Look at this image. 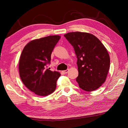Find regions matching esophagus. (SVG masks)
<instances>
[{
	"label": "esophagus",
	"mask_w": 128,
	"mask_h": 128,
	"mask_svg": "<svg viewBox=\"0 0 128 128\" xmlns=\"http://www.w3.org/2000/svg\"><path fill=\"white\" fill-rule=\"evenodd\" d=\"M68 71H69V69H66V70H63V71H62V72L65 73V74H66V73L68 72Z\"/></svg>",
	"instance_id": "34e87169"
}]
</instances>
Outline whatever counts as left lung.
<instances>
[{"instance_id":"1","label":"left lung","mask_w":128,"mask_h":128,"mask_svg":"<svg viewBox=\"0 0 128 128\" xmlns=\"http://www.w3.org/2000/svg\"><path fill=\"white\" fill-rule=\"evenodd\" d=\"M77 56L78 76L76 81L82 90L92 92L105 82L110 66L107 49L98 38L85 32L64 34Z\"/></svg>"}]
</instances>
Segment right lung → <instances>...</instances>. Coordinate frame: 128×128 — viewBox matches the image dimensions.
I'll return each instance as SVG.
<instances>
[{"label": "right lung", "instance_id": "right-lung-1", "mask_svg": "<svg viewBox=\"0 0 128 128\" xmlns=\"http://www.w3.org/2000/svg\"><path fill=\"white\" fill-rule=\"evenodd\" d=\"M60 36H50L30 41L21 53L19 73L25 86L40 96H47L56 88L60 73L47 68L51 55Z\"/></svg>", "mask_w": 128, "mask_h": 128}]
</instances>
